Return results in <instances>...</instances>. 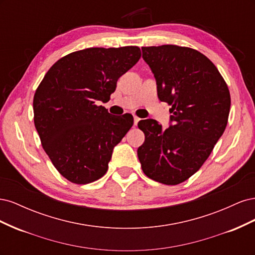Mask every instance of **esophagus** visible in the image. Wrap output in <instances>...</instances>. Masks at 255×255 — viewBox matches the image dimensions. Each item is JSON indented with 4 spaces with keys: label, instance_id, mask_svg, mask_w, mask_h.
Returning a JSON list of instances; mask_svg holds the SVG:
<instances>
[{
    "label": "esophagus",
    "instance_id": "obj_1",
    "mask_svg": "<svg viewBox=\"0 0 255 255\" xmlns=\"http://www.w3.org/2000/svg\"><path fill=\"white\" fill-rule=\"evenodd\" d=\"M139 120H140V118H138L137 116H134V126H137L138 122H139Z\"/></svg>",
    "mask_w": 255,
    "mask_h": 255
}]
</instances>
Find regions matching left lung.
Listing matches in <instances>:
<instances>
[{"label": "left lung", "instance_id": "left-lung-1", "mask_svg": "<svg viewBox=\"0 0 255 255\" xmlns=\"http://www.w3.org/2000/svg\"><path fill=\"white\" fill-rule=\"evenodd\" d=\"M141 50L158 99L171 105L172 115L166 129L154 119L138 122L144 142L137 155L146 176L177 185L201 168L225 132L230 91L218 69L197 50L173 44Z\"/></svg>", "mask_w": 255, "mask_h": 255}]
</instances>
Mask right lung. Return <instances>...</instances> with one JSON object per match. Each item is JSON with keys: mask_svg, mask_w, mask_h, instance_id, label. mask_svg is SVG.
<instances>
[{"mask_svg": "<svg viewBox=\"0 0 255 255\" xmlns=\"http://www.w3.org/2000/svg\"><path fill=\"white\" fill-rule=\"evenodd\" d=\"M141 56L138 47L88 48L61 57L44 75L33 101L34 123L57 171L74 184H88L109 169L113 150L134 119L104 106L117 81Z\"/></svg>", "mask_w": 255, "mask_h": 255, "instance_id": "add662e5", "label": "right lung"}]
</instances>
